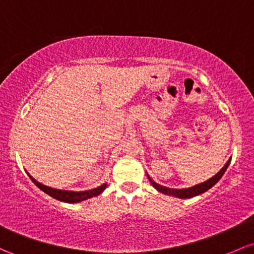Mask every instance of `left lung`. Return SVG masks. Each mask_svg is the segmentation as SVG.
<instances>
[{
    "label": "left lung",
    "instance_id": "obj_1",
    "mask_svg": "<svg viewBox=\"0 0 254 254\" xmlns=\"http://www.w3.org/2000/svg\"><path fill=\"white\" fill-rule=\"evenodd\" d=\"M229 164H230V159L227 161V164H225V165L221 169V171H219L218 174L214 175L213 177H211L210 180H207L204 183H200V185L193 186V187H190V188H186V189H172V188H168V187H163V186L158 185V183H155L154 181L150 180L148 175H147V176H148L152 186L154 187L158 191H160V193L166 194V195H172V196L180 197V199H189V197L196 196V195L205 193L206 190H208L210 188H212V187L216 185L219 180H221L223 175H224L225 170L228 169Z\"/></svg>",
    "mask_w": 254,
    "mask_h": 254
}]
</instances>
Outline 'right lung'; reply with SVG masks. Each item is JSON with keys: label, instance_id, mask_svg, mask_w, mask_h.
<instances>
[{"label": "right lung", "instance_id": "1", "mask_svg": "<svg viewBox=\"0 0 254 254\" xmlns=\"http://www.w3.org/2000/svg\"><path fill=\"white\" fill-rule=\"evenodd\" d=\"M29 177L31 178L32 182L35 183V185L37 186L38 188L41 189V190H43L44 193L50 195V196L54 197V199L60 200V201H64V202H68V204H73V202H79V201H83V200L90 199V197L96 196V195L101 194L102 191L105 190L106 187H107V185H106V183H105V185L97 187V188L90 189V190H85V191L60 190V189L50 188V187H47V186L42 185V183L37 182V181H36L33 177L30 176V175H29Z\"/></svg>", "mask_w": 254, "mask_h": 254}]
</instances>
